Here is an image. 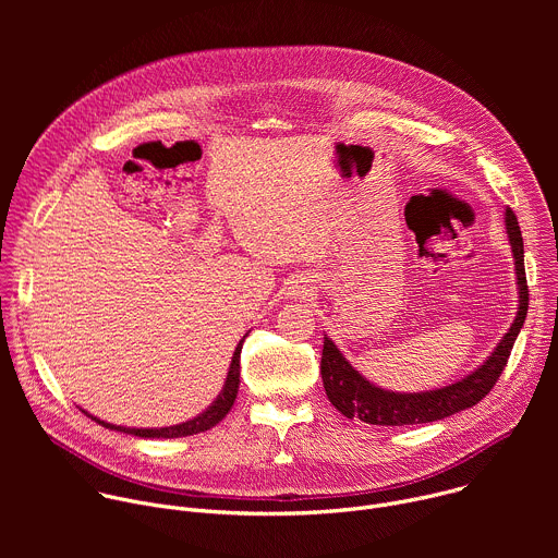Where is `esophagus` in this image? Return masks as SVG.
<instances>
[{"label": "esophagus", "mask_w": 558, "mask_h": 558, "mask_svg": "<svg viewBox=\"0 0 558 558\" xmlns=\"http://www.w3.org/2000/svg\"><path fill=\"white\" fill-rule=\"evenodd\" d=\"M291 289H293V293H291V295H304V293H306V287H304L302 282H295Z\"/></svg>", "instance_id": "obj_1"}]
</instances>
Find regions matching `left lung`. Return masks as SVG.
I'll list each match as a JSON object with an SVG mask.
<instances>
[{"label":"left lung","instance_id":"obj_1","mask_svg":"<svg viewBox=\"0 0 558 558\" xmlns=\"http://www.w3.org/2000/svg\"><path fill=\"white\" fill-rule=\"evenodd\" d=\"M506 231L512 247L514 274H517V315L508 329V333L499 340L493 353L484 360V364L463 375L461 379L446 384L433 390L420 392H400L388 390L373 381H368L336 347V342L325 336L323 349V384L327 390L329 402L349 420H360L373 426H411V424H428L465 409L480 404L490 388L497 384L501 371L508 364L512 344L525 323L527 315V284H525V267H523V238L517 222L514 211L506 209Z\"/></svg>","mask_w":558,"mask_h":558}]
</instances>
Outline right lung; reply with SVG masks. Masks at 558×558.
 <instances>
[{
	"instance_id": "right-lung-1",
	"label": "right lung",
	"mask_w": 558,
	"mask_h": 558,
	"mask_svg": "<svg viewBox=\"0 0 558 558\" xmlns=\"http://www.w3.org/2000/svg\"><path fill=\"white\" fill-rule=\"evenodd\" d=\"M245 338H247V333L243 336L241 344H238L235 351H233V357H231L225 384H222L220 392L216 395V400L203 413H198L196 417H192L187 422H181V424H174V426H161V428H128V426L108 424V422L90 415L88 411H84V409L82 411L88 417H93L97 424H101V426H106L110 430L128 433V435H134V437H145V439H177V437H190V435H196V433H205V430L214 428L218 422H222V417L231 411V407L235 402L238 386H241V349H243Z\"/></svg>"
}]
</instances>
